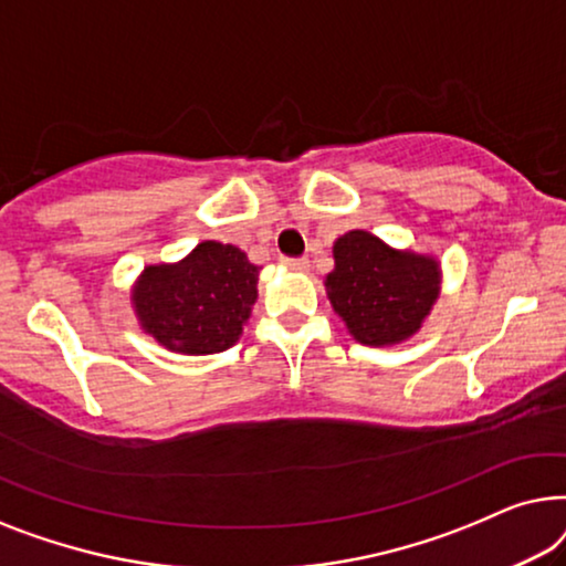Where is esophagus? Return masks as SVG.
Here are the masks:
<instances>
[{
  "label": "esophagus",
  "instance_id": "34e87169",
  "mask_svg": "<svg viewBox=\"0 0 566 566\" xmlns=\"http://www.w3.org/2000/svg\"><path fill=\"white\" fill-rule=\"evenodd\" d=\"M284 266L292 269V272H307L310 261L307 259H284Z\"/></svg>",
  "mask_w": 566,
  "mask_h": 566
}]
</instances>
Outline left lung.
I'll return each instance as SVG.
<instances>
[{
	"label": "left lung",
	"mask_w": 566,
	"mask_h": 566,
	"mask_svg": "<svg viewBox=\"0 0 566 566\" xmlns=\"http://www.w3.org/2000/svg\"><path fill=\"white\" fill-rule=\"evenodd\" d=\"M333 264L325 276L331 307L364 346L410 340L441 297L443 272L433 253L395 249L369 230L336 238Z\"/></svg>",
	"instance_id": "left-lung-1"
}]
</instances>
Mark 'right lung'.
<instances>
[{
	"instance_id": "1",
	"label": "right lung",
	"mask_w": 566,
	"mask_h": 566,
	"mask_svg": "<svg viewBox=\"0 0 566 566\" xmlns=\"http://www.w3.org/2000/svg\"><path fill=\"white\" fill-rule=\"evenodd\" d=\"M259 266L233 243L202 241L174 264H148L130 286L140 331L171 354L210 356L243 336L259 300Z\"/></svg>"
}]
</instances>
